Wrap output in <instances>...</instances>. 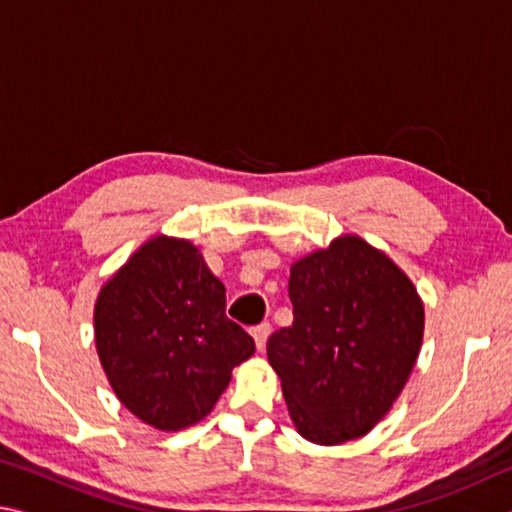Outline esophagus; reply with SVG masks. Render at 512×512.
I'll list each match as a JSON object with an SVG mask.
<instances>
[{
    "mask_svg": "<svg viewBox=\"0 0 512 512\" xmlns=\"http://www.w3.org/2000/svg\"><path fill=\"white\" fill-rule=\"evenodd\" d=\"M253 336H255V345H257V350H264V345H266V341H268V336H271V325H268V323L257 325V327L253 329Z\"/></svg>",
    "mask_w": 512,
    "mask_h": 512,
    "instance_id": "34e87169",
    "label": "esophagus"
}]
</instances>
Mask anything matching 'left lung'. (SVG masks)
<instances>
[{"mask_svg": "<svg viewBox=\"0 0 512 512\" xmlns=\"http://www.w3.org/2000/svg\"><path fill=\"white\" fill-rule=\"evenodd\" d=\"M293 325L266 343L300 436L361 438L391 411L420 354L424 307L381 250L352 235L291 266Z\"/></svg>", "mask_w": 512, "mask_h": 512, "instance_id": "obj_1", "label": "left lung"}]
</instances>
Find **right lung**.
Returning a JSON list of instances; mask_svg holds the SVG:
<instances>
[{"mask_svg": "<svg viewBox=\"0 0 512 512\" xmlns=\"http://www.w3.org/2000/svg\"><path fill=\"white\" fill-rule=\"evenodd\" d=\"M94 339L112 391L162 431L214 409L255 341L225 316V287L185 239L153 237L101 289Z\"/></svg>", "mask_w": 512, "mask_h": 512, "instance_id": "1", "label": "right lung"}]
</instances>
